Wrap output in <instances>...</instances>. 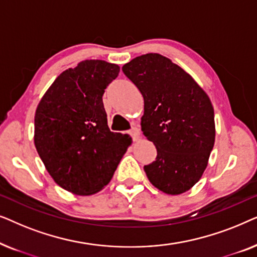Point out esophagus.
<instances>
[{
    "mask_svg": "<svg viewBox=\"0 0 257 257\" xmlns=\"http://www.w3.org/2000/svg\"><path fill=\"white\" fill-rule=\"evenodd\" d=\"M128 135L132 137V139L135 140V142H137V140H139L140 138V131L138 127H132L131 130L128 131Z\"/></svg>",
    "mask_w": 257,
    "mask_h": 257,
    "instance_id": "obj_1",
    "label": "esophagus"
}]
</instances>
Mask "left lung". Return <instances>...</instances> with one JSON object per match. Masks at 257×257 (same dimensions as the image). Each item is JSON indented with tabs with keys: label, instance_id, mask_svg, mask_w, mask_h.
<instances>
[{
	"label": "left lung",
	"instance_id": "1",
	"mask_svg": "<svg viewBox=\"0 0 257 257\" xmlns=\"http://www.w3.org/2000/svg\"><path fill=\"white\" fill-rule=\"evenodd\" d=\"M122 72L144 97L142 131L157 158L144 166L151 184L167 194L193 187L206 170L215 140L214 110L194 79L159 54L136 57Z\"/></svg>",
	"mask_w": 257,
	"mask_h": 257
}]
</instances>
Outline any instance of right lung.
Masks as SVG:
<instances>
[{
	"label": "right lung",
	"mask_w": 257,
	"mask_h": 257,
	"mask_svg": "<svg viewBox=\"0 0 257 257\" xmlns=\"http://www.w3.org/2000/svg\"><path fill=\"white\" fill-rule=\"evenodd\" d=\"M118 65L86 59L59 75L35 114V146L49 174L66 191L90 195L113 177L131 138L110 131L103 104Z\"/></svg>",
	"instance_id": "obj_1"
}]
</instances>
